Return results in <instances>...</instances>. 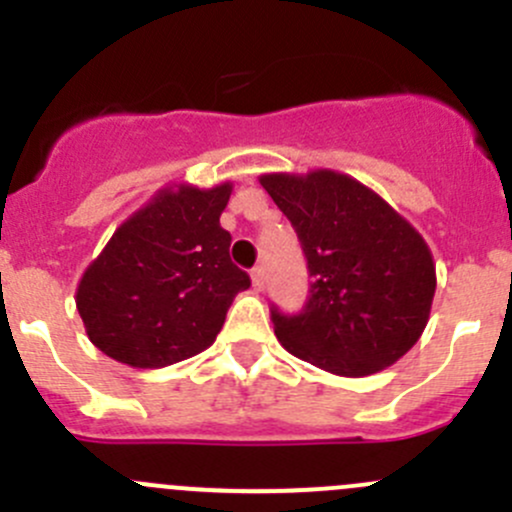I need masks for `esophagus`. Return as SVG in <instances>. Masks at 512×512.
I'll list each match as a JSON object with an SVG mask.
<instances>
[{
	"instance_id": "34e87169",
	"label": "esophagus",
	"mask_w": 512,
	"mask_h": 512,
	"mask_svg": "<svg viewBox=\"0 0 512 512\" xmlns=\"http://www.w3.org/2000/svg\"><path fill=\"white\" fill-rule=\"evenodd\" d=\"M250 277H252V287L260 292V289L265 287V267H255V270L250 272Z\"/></svg>"
}]
</instances>
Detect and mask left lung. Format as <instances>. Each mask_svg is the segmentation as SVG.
I'll return each instance as SVG.
<instances>
[{"label": "left lung", "instance_id": "left-lung-1", "mask_svg": "<svg viewBox=\"0 0 512 512\" xmlns=\"http://www.w3.org/2000/svg\"><path fill=\"white\" fill-rule=\"evenodd\" d=\"M260 183L297 232L312 277L302 312L272 307L282 347L352 379L396 364L426 329L436 292L421 232L337 170L265 173Z\"/></svg>", "mask_w": 512, "mask_h": 512}]
</instances>
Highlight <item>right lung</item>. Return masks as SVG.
<instances>
[{
	"mask_svg": "<svg viewBox=\"0 0 512 512\" xmlns=\"http://www.w3.org/2000/svg\"><path fill=\"white\" fill-rule=\"evenodd\" d=\"M232 183L158 190L123 220L86 267L76 309L94 347L136 369H160L215 342L250 277L220 227Z\"/></svg>",
	"mask_w": 512,
	"mask_h": 512,
	"instance_id": "obj_1",
	"label": "right lung"
}]
</instances>
